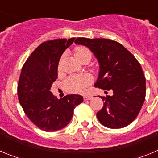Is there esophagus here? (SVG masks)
<instances>
[{"instance_id":"34e87169","label":"esophagus","mask_w":158,"mask_h":158,"mask_svg":"<svg viewBox=\"0 0 158 158\" xmlns=\"http://www.w3.org/2000/svg\"><path fill=\"white\" fill-rule=\"evenodd\" d=\"M83 98H84V100H91L93 97H92L91 96H84Z\"/></svg>"}]
</instances>
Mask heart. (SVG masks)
<instances>
[{"mask_svg":"<svg viewBox=\"0 0 158 158\" xmlns=\"http://www.w3.org/2000/svg\"><path fill=\"white\" fill-rule=\"evenodd\" d=\"M74 56L81 62L84 60L90 61L92 58V52L88 47L79 46L74 49ZM90 83H91L90 78L85 75L71 76L65 81L64 88L66 91L69 93H81L85 92Z\"/></svg>","mask_w":158,"mask_h":158,"instance_id":"obj_1","label":"heart"}]
</instances>
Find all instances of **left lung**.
<instances>
[{"mask_svg":"<svg viewBox=\"0 0 158 158\" xmlns=\"http://www.w3.org/2000/svg\"><path fill=\"white\" fill-rule=\"evenodd\" d=\"M74 43L87 47L98 61L100 71L94 85L113 91L112 96H101L104 103L96 114L98 120L112 129L129 125L139 115L146 97V78L139 62L118 42L77 38Z\"/></svg>","mask_w":158,"mask_h":158,"instance_id":"obj_1","label":"left lung"}]
</instances>
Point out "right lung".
<instances>
[{"instance_id": "obj_1", "label": "right lung", "mask_w": 158, "mask_h": 158, "mask_svg": "<svg viewBox=\"0 0 158 158\" xmlns=\"http://www.w3.org/2000/svg\"><path fill=\"white\" fill-rule=\"evenodd\" d=\"M75 38L41 43L22 68L18 84V98L23 111L33 123L45 131H56L70 122L75 107L83 102L81 95L58 99L51 92L58 77V66L64 51Z\"/></svg>"}]
</instances>
